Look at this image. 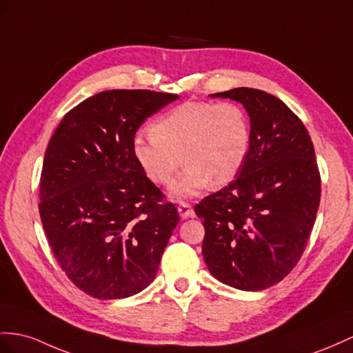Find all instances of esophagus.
Masks as SVG:
<instances>
[{"mask_svg": "<svg viewBox=\"0 0 353 353\" xmlns=\"http://www.w3.org/2000/svg\"><path fill=\"white\" fill-rule=\"evenodd\" d=\"M177 210H179V214H180V218H182V219L194 218V216H195V212H194V209L189 203H180L179 207H177Z\"/></svg>", "mask_w": 353, "mask_h": 353, "instance_id": "esophagus-1", "label": "esophagus"}]
</instances>
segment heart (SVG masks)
<instances>
[{"mask_svg": "<svg viewBox=\"0 0 353 353\" xmlns=\"http://www.w3.org/2000/svg\"><path fill=\"white\" fill-rule=\"evenodd\" d=\"M152 132L139 131L131 140L132 158L157 185L173 180L180 159L182 173L170 188L185 200L237 176L246 159L250 130L246 113L234 103L186 101L152 123Z\"/></svg>", "mask_w": 353, "mask_h": 353, "instance_id": "obj_1", "label": "heart"}]
</instances>
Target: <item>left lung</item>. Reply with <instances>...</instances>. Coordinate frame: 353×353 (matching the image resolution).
Returning a JSON list of instances; mask_svg holds the SVG:
<instances>
[{
	"label": "left lung",
	"instance_id": "8db88e82",
	"mask_svg": "<svg viewBox=\"0 0 353 353\" xmlns=\"http://www.w3.org/2000/svg\"><path fill=\"white\" fill-rule=\"evenodd\" d=\"M212 97L246 108L250 144L237 179L195 205L205 230L203 256L219 282L263 291L291 273L313 230L321 200L313 143L300 117L264 90Z\"/></svg>",
	"mask_w": 353,
	"mask_h": 353
}]
</instances>
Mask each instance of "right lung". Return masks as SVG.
Returning <instances> with one entry per match:
<instances>
[{
	"instance_id": "obj_1",
	"label": "right lung",
	"mask_w": 353,
	"mask_h": 353,
	"mask_svg": "<svg viewBox=\"0 0 353 353\" xmlns=\"http://www.w3.org/2000/svg\"><path fill=\"white\" fill-rule=\"evenodd\" d=\"M177 98L146 89L104 90L71 108L48 144L43 228L67 277L98 300L148 288L179 223L176 205L164 201L131 152L146 117Z\"/></svg>"
}]
</instances>
